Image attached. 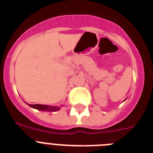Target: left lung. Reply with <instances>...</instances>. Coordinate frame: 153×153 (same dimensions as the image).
<instances>
[{
    "label": "left lung",
    "instance_id": "obj_1",
    "mask_svg": "<svg viewBox=\"0 0 153 153\" xmlns=\"http://www.w3.org/2000/svg\"><path fill=\"white\" fill-rule=\"evenodd\" d=\"M124 101H125V100H124Z\"/></svg>",
    "mask_w": 153,
    "mask_h": 153
}]
</instances>
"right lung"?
<instances>
[{
	"label": "right lung",
	"instance_id": "add662e5",
	"mask_svg": "<svg viewBox=\"0 0 153 153\" xmlns=\"http://www.w3.org/2000/svg\"><path fill=\"white\" fill-rule=\"evenodd\" d=\"M29 106H30L31 108H36V109H38V110L41 111H48V112H55V111L59 110L61 108L62 105L60 106H51V105H40V104H35V105H31L28 104Z\"/></svg>",
	"mask_w": 153,
	"mask_h": 153
}]
</instances>
